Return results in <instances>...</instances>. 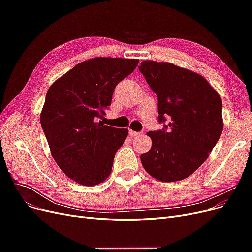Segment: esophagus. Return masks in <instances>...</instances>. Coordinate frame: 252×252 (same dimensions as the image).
<instances>
[{"label":"esophagus","mask_w":252,"mask_h":252,"mask_svg":"<svg viewBox=\"0 0 252 252\" xmlns=\"http://www.w3.org/2000/svg\"><path fill=\"white\" fill-rule=\"evenodd\" d=\"M140 134H142V132H136V131H133V130L129 131V135H130V136H138Z\"/></svg>","instance_id":"1"}]
</instances>
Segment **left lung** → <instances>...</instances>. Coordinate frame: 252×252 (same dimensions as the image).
Instances as JSON below:
<instances>
[{
  "mask_svg": "<svg viewBox=\"0 0 252 252\" xmlns=\"http://www.w3.org/2000/svg\"><path fill=\"white\" fill-rule=\"evenodd\" d=\"M158 96L165 129L149 131L152 145L141 155L144 169L161 182L191 175L207 159L223 131L222 98L203 75L168 62L143 61L139 67Z\"/></svg>",
  "mask_w": 252,
  "mask_h": 252,
  "instance_id": "1",
  "label": "left lung"
}]
</instances>
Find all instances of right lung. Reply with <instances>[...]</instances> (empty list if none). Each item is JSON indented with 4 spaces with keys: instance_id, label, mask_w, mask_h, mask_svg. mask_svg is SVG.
<instances>
[{
    "instance_id": "right-lung-1",
    "label": "right lung",
    "mask_w": 252,
    "mask_h": 252,
    "mask_svg": "<svg viewBox=\"0 0 252 252\" xmlns=\"http://www.w3.org/2000/svg\"><path fill=\"white\" fill-rule=\"evenodd\" d=\"M138 64V59H89L47 91L40 119L51 156L60 169L81 185L94 186L109 177L128 129L104 125L98 119L110 106L118 83Z\"/></svg>"
}]
</instances>
